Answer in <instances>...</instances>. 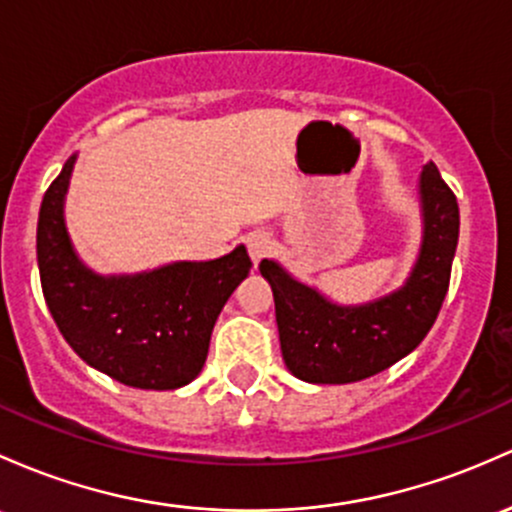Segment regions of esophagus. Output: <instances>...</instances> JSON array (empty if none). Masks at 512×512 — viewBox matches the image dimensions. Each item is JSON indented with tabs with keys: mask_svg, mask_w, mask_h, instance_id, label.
I'll use <instances>...</instances> for the list:
<instances>
[{
	"mask_svg": "<svg viewBox=\"0 0 512 512\" xmlns=\"http://www.w3.org/2000/svg\"><path fill=\"white\" fill-rule=\"evenodd\" d=\"M272 238L265 233V230H257V233L247 235V252H250L252 265H260L262 257H267L272 252Z\"/></svg>",
	"mask_w": 512,
	"mask_h": 512,
	"instance_id": "1",
	"label": "esophagus"
}]
</instances>
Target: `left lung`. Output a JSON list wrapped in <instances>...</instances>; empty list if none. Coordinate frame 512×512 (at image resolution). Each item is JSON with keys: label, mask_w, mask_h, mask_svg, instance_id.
<instances>
[{"label": "left lung", "mask_w": 512, "mask_h": 512, "mask_svg": "<svg viewBox=\"0 0 512 512\" xmlns=\"http://www.w3.org/2000/svg\"><path fill=\"white\" fill-rule=\"evenodd\" d=\"M423 235L411 274L398 289L364 303L328 299L316 286L262 260L272 286L286 369L308 384H352L411 355L430 333L447 296L459 240V206L435 162L418 179Z\"/></svg>", "instance_id": "8db88e82"}]
</instances>
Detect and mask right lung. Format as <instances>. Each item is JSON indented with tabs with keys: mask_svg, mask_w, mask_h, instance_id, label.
Returning <instances> with one entry per match:
<instances>
[{
	"mask_svg": "<svg viewBox=\"0 0 512 512\" xmlns=\"http://www.w3.org/2000/svg\"><path fill=\"white\" fill-rule=\"evenodd\" d=\"M75 162L77 155L65 162L38 213V272L50 316L89 367L133 389H182L204 369L213 325L250 274L245 245L206 262L94 272L77 255L65 223Z\"/></svg>",
	"mask_w": 512,
	"mask_h": 512,
	"instance_id": "right-lung-1",
	"label": "right lung"
}]
</instances>
